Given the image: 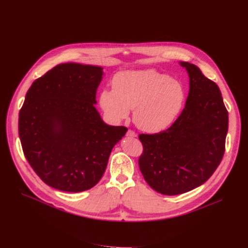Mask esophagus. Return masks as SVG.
Wrapping results in <instances>:
<instances>
[{
	"instance_id": "1",
	"label": "esophagus",
	"mask_w": 248,
	"mask_h": 248,
	"mask_svg": "<svg viewBox=\"0 0 248 248\" xmlns=\"http://www.w3.org/2000/svg\"><path fill=\"white\" fill-rule=\"evenodd\" d=\"M126 137H129V138H136V137H137V134L135 133L134 130L128 129V130H127V133H126Z\"/></svg>"
}]
</instances>
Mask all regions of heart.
Returning <instances> with one entry per match:
<instances>
[{
  "mask_svg": "<svg viewBox=\"0 0 248 248\" xmlns=\"http://www.w3.org/2000/svg\"><path fill=\"white\" fill-rule=\"evenodd\" d=\"M112 90L100 94V105L114 123L126 119L134 108L136 125L146 133L168 128L177 118L186 100L179 82L155 70L123 71L111 80Z\"/></svg>",
  "mask_w": 248,
  "mask_h": 248,
  "instance_id": "b5f03b06",
  "label": "heart"
}]
</instances>
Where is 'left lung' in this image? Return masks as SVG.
I'll list each match as a JSON object with an SVG mask.
<instances>
[{
    "label": "left lung",
    "mask_w": 248,
    "mask_h": 248,
    "mask_svg": "<svg viewBox=\"0 0 248 248\" xmlns=\"http://www.w3.org/2000/svg\"><path fill=\"white\" fill-rule=\"evenodd\" d=\"M189 77L184 110L167 130L140 135V170L155 191L176 195L203 185L223 157L228 112L221 93L195 64L180 62Z\"/></svg>",
    "instance_id": "left-lung-1"
}]
</instances>
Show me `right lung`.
Here are the masks:
<instances>
[{"label":"right lung","mask_w":248,"mask_h":248,"mask_svg":"<svg viewBox=\"0 0 248 248\" xmlns=\"http://www.w3.org/2000/svg\"><path fill=\"white\" fill-rule=\"evenodd\" d=\"M97 65H56L29 89L19 114V136L30 166L47 186L67 192L102 178L124 126L108 125L96 110L103 78Z\"/></svg>","instance_id":"obj_1"}]
</instances>
